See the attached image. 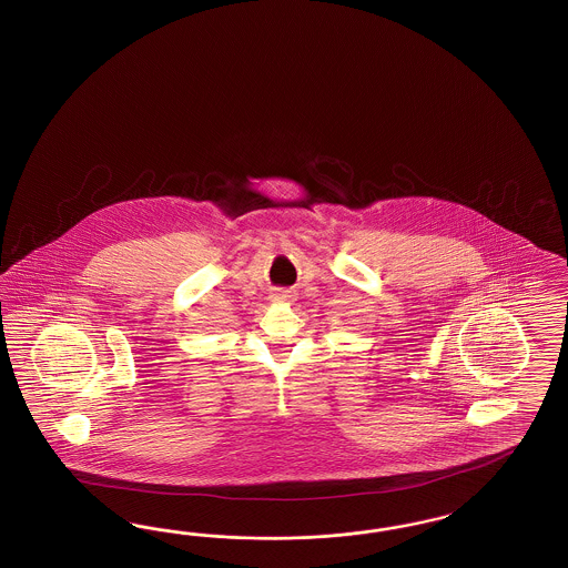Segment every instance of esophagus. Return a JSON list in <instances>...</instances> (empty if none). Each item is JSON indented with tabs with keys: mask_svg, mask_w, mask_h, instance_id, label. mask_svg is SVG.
Wrapping results in <instances>:
<instances>
[{
	"mask_svg": "<svg viewBox=\"0 0 568 568\" xmlns=\"http://www.w3.org/2000/svg\"><path fill=\"white\" fill-rule=\"evenodd\" d=\"M290 292H276V294H273L274 302H290Z\"/></svg>",
	"mask_w": 568,
	"mask_h": 568,
	"instance_id": "esophagus-1",
	"label": "esophagus"
}]
</instances>
